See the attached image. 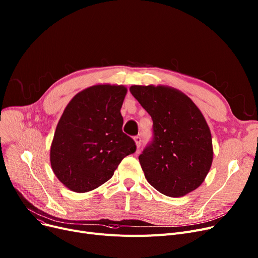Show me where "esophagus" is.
I'll return each mask as SVG.
<instances>
[{
  "label": "esophagus",
  "instance_id": "obj_1",
  "mask_svg": "<svg viewBox=\"0 0 258 258\" xmlns=\"http://www.w3.org/2000/svg\"><path fill=\"white\" fill-rule=\"evenodd\" d=\"M134 140H135V142H136L137 148H139L141 146V143H142V138H141L140 135H137V136H135Z\"/></svg>",
  "mask_w": 258,
  "mask_h": 258
}]
</instances>
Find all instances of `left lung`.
Instances as JSON below:
<instances>
[{
	"instance_id": "left-lung-1",
	"label": "left lung",
	"mask_w": 258,
	"mask_h": 258,
	"mask_svg": "<svg viewBox=\"0 0 258 258\" xmlns=\"http://www.w3.org/2000/svg\"><path fill=\"white\" fill-rule=\"evenodd\" d=\"M130 91L153 119V139L139 161L155 189L171 198L197 189L211 167L212 139L192 100L163 86H132Z\"/></svg>"
}]
</instances>
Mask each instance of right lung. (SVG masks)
I'll list each match as a JSON object with an SVG mask.
<instances>
[{
    "mask_svg": "<svg viewBox=\"0 0 258 258\" xmlns=\"http://www.w3.org/2000/svg\"><path fill=\"white\" fill-rule=\"evenodd\" d=\"M126 88L98 85L81 91L64 108L51 145L58 180L75 192H88L110 180L136 143L122 132L120 108Z\"/></svg>",
    "mask_w": 258,
    "mask_h": 258,
    "instance_id": "obj_1",
    "label": "right lung"
}]
</instances>
